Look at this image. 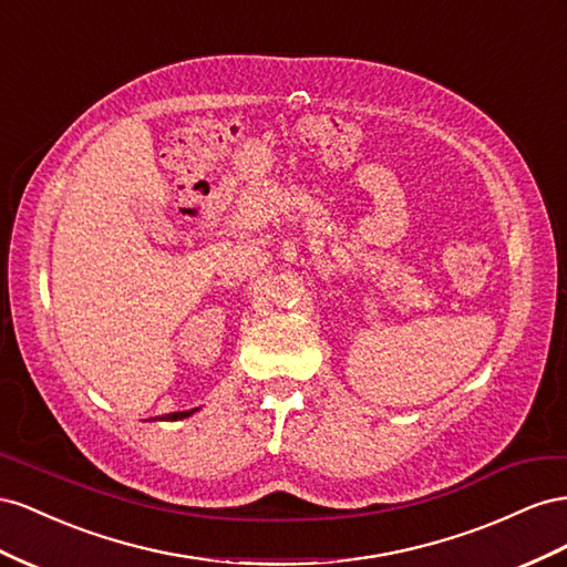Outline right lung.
Here are the masks:
<instances>
[{
    "mask_svg": "<svg viewBox=\"0 0 567 567\" xmlns=\"http://www.w3.org/2000/svg\"><path fill=\"white\" fill-rule=\"evenodd\" d=\"M194 411H197V409H194ZM194 411H183V413H168V415H164V420H183V417L192 415Z\"/></svg>",
    "mask_w": 567,
    "mask_h": 567,
    "instance_id": "1",
    "label": "right lung"
}]
</instances>
